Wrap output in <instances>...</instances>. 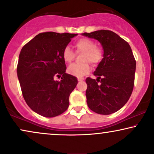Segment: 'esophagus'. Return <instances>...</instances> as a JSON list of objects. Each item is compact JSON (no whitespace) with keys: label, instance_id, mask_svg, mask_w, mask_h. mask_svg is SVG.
Instances as JSON below:
<instances>
[{"label":"esophagus","instance_id":"34e87169","mask_svg":"<svg viewBox=\"0 0 154 154\" xmlns=\"http://www.w3.org/2000/svg\"><path fill=\"white\" fill-rule=\"evenodd\" d=\"M83 80H84V79H83V78H78V81H79V82H80V81H82Z\"/></svg>","mask_w":154,"mask_h":154}]
</instances>
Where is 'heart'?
Instances as JSON below:
<instances>
[{"instance_id": "obj_1", "label": "heart", "mask_w": 154, "mask_h": 154, "mask_svg": "<svg viewBox=\"0 0 154 154\" xmlns=\"http://www.w3.org/2000/svg\"><path fill=\"white\" fill-rule=\"evenodd\" d=\"M75 48L78 53L83 52V61L86 62L81 64H72L68 68V72L71 75L81 78L86 75L91 70V66L88 62H91L94 65H96L101 60L102 51L99 47L95 45L92 40L88 38H81L75 43ZM63 58L65 62L71 63L75 58V54L71 48L66 46L63 51Z\"/></svg>"}]
</instances>
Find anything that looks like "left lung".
Returning a JSON list of instances; mask_svg holds the SVG:
<instances>
[{"label": "left lung", "instance_id": "8db88e82", "mask_svg": "<svg viewBox=\"0 0 154 154\" xmlns=\"http://www.w3.org/2000/svg\"><path fill=\"white\" fill-rule=\"evenodd\" d=\"M81 35L97 40L103 50V59L94 73L98 76L96 81L86 79L87 104L95 113L111 114L121 109L132 94L136 71L132 50L113 31L100 30Z\"/></svg>", "mask_w": 154, "mask_h": 154}]
</instances>
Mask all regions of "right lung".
Masks as SVG:
<instances>
[{"mask_svg":"<svg viewBox=\"0 0 154 154\" xmlns=\"http://www.w3.org/2000/svg\"><path fill=\"white\" fill-rule=\"evenodd\" d=\"M77 33L45 32L35 35L23 47L17 75L23 96L34 112L55 117L67 110L69 96L78 83L76 77L66 73L63 51ZM62 75V80L54 77Z\"/></svg>","mask_w":154,"mask_h":154,"instance_id":"obj_1","label":"right lung"}]
</instances>
